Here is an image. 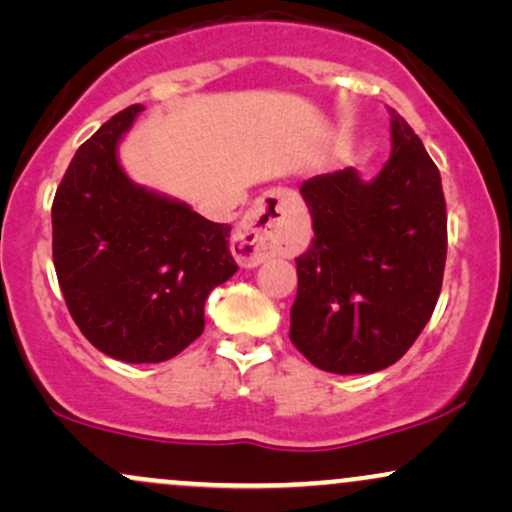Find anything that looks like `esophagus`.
<instances>
[{"instance_id":"esophagus-1","label":"esophagus","mask_w":512,"mask_h":512,"mask_svg":"<svg viewBox=\"0 0 512 512\" xmlns=\"http://www.w3.org/2000/svg\"><path fill=\"white\" fill-rule=\"evenodd\" d=\"M296 204L298 195L293 190H272L252 204L248 219L231 240L240 267H257L269 257L291 255Z\"/></svg>"}]
</instances>
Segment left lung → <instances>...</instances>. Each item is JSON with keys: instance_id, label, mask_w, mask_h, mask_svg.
<instances>
[{"instance_id": "8db88e82", "label": "left lung", "mask_w": 512, "mask_h": 512, "mask_svg": "<svg viewBox=\"0 0 512 512\" xmlns=\"http://www.w3.org/2000/svg\"><path fill=\"white\" fill-rule=\"evenodd\" d=\"M390 115L392 154L373 180L344 168L301 185L315 238L296 257L289 337L327 373L397 363L431 320L443 286L440 173L404 117Z\"/></svg>"}]
</instances>
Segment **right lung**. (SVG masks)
Segmentation results:
<instances>
[{"label":"right lung","instance_id":"1","mask_svg":"<svg viewBox=\"0 0 512 512\" xmlns=\"http://www.w3.org/2000/svg\"><path fill=\"white\" fill-rule=\"evenodd\" d=\"M129 105L79 146L52 202V260L69 313L103 354L161 363L204 332V303L238 272L228 223L127 178Z\"/></svg>","mask_w":512,"mask_h":512}]
</instances>
